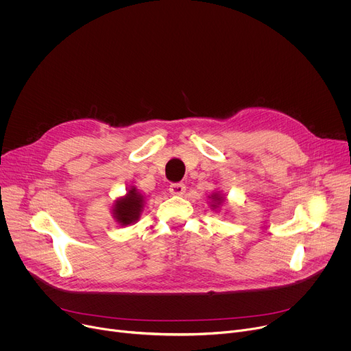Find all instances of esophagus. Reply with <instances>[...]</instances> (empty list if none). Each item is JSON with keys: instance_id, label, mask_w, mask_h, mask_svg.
<instances>
[{"instance_id": "34e87169", "label": "esophagus", "mask_w": 351, "mask_h": 351, "mask_svg": "<svg viewBox=\"0 0 351 351\" xmlns=\"http://www.w3.org/2000/svg\"><path fill=\"white\" fill-rule=\"evenodd\" d=\"M169 190L173 195H184L185 194V185L181 184V182H176V184L170 185Z\"/></svg>"}]
</instances>
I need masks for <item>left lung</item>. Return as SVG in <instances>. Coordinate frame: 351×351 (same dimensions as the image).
I'll use <instances>...</instances> for the list:
<instances>
[{
	"mask_svg": "<svg viewBox=\"0 0 351 351\" xmlns=\"http://www.w3.org/2000/svg\"><path fill=\"white\" fill-rule=\"evenodd\" d=\"M209 198H210V208H212L213 210H217V212L221 210V206H222L223 202H225V195L218 191V193H213Z\"/></svg>",
	"mask_w": 351,
	"mask_h": 351,
	"instance_id": "left-lung-1",
	"label": "left lung"
}]
</instances>
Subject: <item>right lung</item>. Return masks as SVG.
I'll list each match as a JSON object with an SVG mask.
<instances>
[{"mask_svg": "<svg viewBox=\"0 0 351 351\" xmlns=\"http://www.w3.org/2000/svg\"><path fill=\"white\" fill-rule=\"evenodd\" d=\"M145 208V195H142L136 186L128 188V193L118 198L112 205V217L121 226L136 223Z\"/></svg>", "mask_w": 351, "mask_h": 351, "instance_id": "obj_1", "label": "right lung"}]
</instances>
